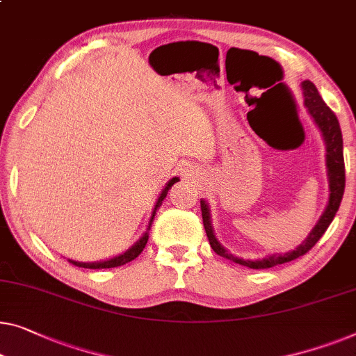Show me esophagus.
<instances>
[{"instance_id": "obj_1", "label": "esophagus", "mask_w": 356, "mask_h": 356, "mask_svg": "<svg viewBox=\"0 0 356 356\" xmlns=\"http://www.w3.org/2000/svg\"><path fill=\"white\" fill-rule=\"evenodd\" d=\"M181 175H183V178H186V179H191V178H194V170H191V168H181Z\"/></svg>"}]
</instances>
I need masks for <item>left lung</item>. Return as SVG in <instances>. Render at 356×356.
Masks as SVG:
<instances>
[{
  "label": "left lung",
  "mask_w": 356,
  "mask_h": 356,
  "mask_svg": "<svg viewBox=\"0 0 356 356\" xmlns=\"http://www.w3.org/2000/svg\"><path fill=\"white\" fill-rule=\"evenodd\" d=\"M302 91H303V104H305L308 114L312 115L313 122L321 131L324 144H326V167H327V179H329V202L327 207L318 220L315 228L312 233L307 236V239L297 247L296 250L286 252V254H273L268 255L261 260H244L238 259L233 254H229L223 245L220 244L218 239L215 238L213 228H212V218H210L209 205L204 199H200V210H202V221L205 233L210 245L215 254H218L223 259L233 260L234 264L254 268V270H261V268H271L281 264H287L298 259V257L305 255L308 250L312 249L316 242L321 239V236L326 233V229L331 225V221L336 216L339 205L342 202V195L345 189V163H343V141H342V131L339 120L334 112L326 106L323 97L319 96L316 86L312 83L310 80L302 81Z\"/></svg>",
  "instance_id": "left-lung-1"
}]
</instances>
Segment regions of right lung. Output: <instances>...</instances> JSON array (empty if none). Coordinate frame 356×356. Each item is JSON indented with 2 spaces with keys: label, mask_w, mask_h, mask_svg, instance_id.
I'll use <instances>...</instances> for the list:
<instances>
[{
  "label": "right lung",
  "mask_w": 356,
  "mask_h": 356,
  "mask_svg": "<svg viewBox=\"0 0 356 356\" xmlns=\"http://www.w3.org/2000/svg\"><path fill=\"white\" fill-rule=\"evenodd\" d=\"M177 181H179L178 177L172 178V179H170V181L167 183V186L162 189V193H161V195H159V199H157V202H156V207H154V210H152L151 220H149L147 231H149V228H151V225H152V221H154V216H156L157 209L162 205V200L167 197L168 189L172 188L173 184L177 183ZM147 231L141 236L140 241L135 242V245H131L130 249L125 250V252H123V254H120V255L114 257V259H109V260H104V261H92V264H85V261H75V260H69V261H70L72 265L81 266V268H90V270H101V268H115V266H122V265L128 264V261L135 260L136 257L141 254L143 249H144V247H146V244H147V239H149V233H147Z\"/></svg>",
  "instance_id": "obj_1"
}]
</instances>
